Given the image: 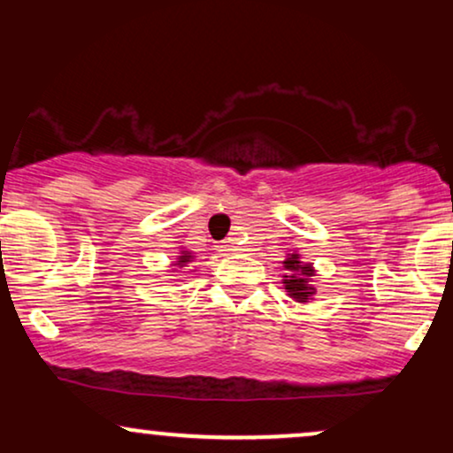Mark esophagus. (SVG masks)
Wrapping results in <instances>:
<instances>
[{
  "instance_id": "esophagus-1",
  "label": "esophagus",
  "mask_w": 453,
  "mask_h": 453,
  "mask_svg": "<svg viewBox=\"0 0 453 453\" xmlns=\"http://www.w3.org/2000/svg\"><path fill=\"white\" fill-rule=\"evenodd\" d=\"M219 251H238V249L232 244H219Z\"/></svg>"
}]
</instances>
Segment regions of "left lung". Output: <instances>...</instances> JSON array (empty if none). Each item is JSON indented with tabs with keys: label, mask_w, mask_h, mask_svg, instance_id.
<instances>
[{
	"label": "left lung",
	"mask_w": 453,
	"mask_h": 453,
	"mask_svg": "<svg viewBox=\"0 0 453 453\" xmlns=\"http://www.w3.org/2000/svg\"><path fill=\"white\" fill-rule=\"evenodd\" d=\"M285 270L288 274L283 277L285 289H288L289 296L298 303H309L313 298L315 288H313V277H315V268L311 264L300 262L298 253H289V257L285 259Z\"/></svg>",
	"instance_id": "obj_1"
}]
</instances>
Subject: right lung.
<instances>
[{
  "label": "right lung",
  "instance_id": "add662e5",
  "mask_svg": "<svg viewBox=\"0 0 453 453\" xmlns=\"http://www.w3.org/2000/svg\"><path fill=\"white\" fill-rule=\"evenodd\" d=\"M191 259H194V256H191L189 251H180V256L176 257V264L174 266H179V268H183V266H187V264L191 262Z\"/></svg>",
  "mask_w": 453,
  "mask_h": 453
}]
</instances>
